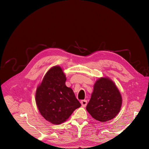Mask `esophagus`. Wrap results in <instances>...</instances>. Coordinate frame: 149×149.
Returning a JSON list of instances; mask_svg holds the SVG:
<instances>
[{"label":"esophagus","mask_w":149,"mask_h":149,"mask_svg":"<svg viewBox=\"0 0 149 149\" xmlns=\"http://www.w3.org/2000/svg\"><path fill=\"white\" fill-rule=\"evenodd\" d=\"M81 104L83 107H86L87 105V101L86 100H81Z\"/></svg>","instance_id":"1"}]
</instances>
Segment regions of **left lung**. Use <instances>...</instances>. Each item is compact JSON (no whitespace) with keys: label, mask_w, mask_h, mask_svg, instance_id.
<instances>
[{"label":"left lung","mask_w":149,"mask_h":149,"mask_svg":"<svg viewBox=\"0 0 149 149\" xmlns=\"http://www.w3.org/2000/svg\"><path fill=\"white\" fill-rule=\"evenodd\" d=\"M122 103L121 93L115 83L107 77H100L93 85L86 110L95 120L106 122L118 114Z\"/></svg>","instance_id":"8db88e82"}]
</instances>
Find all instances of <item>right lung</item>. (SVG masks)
Wrapping results in <instances>:
<instances>
[{"instance_id":"add662e5","label":"right lung","mask_w":149,"mask_h":149,"mask_svg":"<svg viewBox=\"0 0 149 149\" xmlns=\"http://www.w3.org/2000/svg\"><path fill=\"white\" fill-rule=\"evenodd\" d=\"M66 75L60 66L50 68L37 86L36 103L43 118L54 124L66 121L81 104L73 90L66 86Z\"/></svg>"}]
</instances>
